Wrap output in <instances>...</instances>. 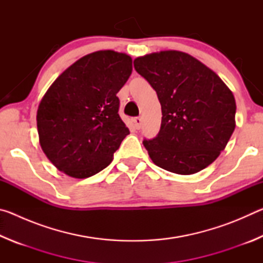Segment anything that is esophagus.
Masks as SVG:
<instances>
[{"label":"esophagus","instance_id":"esophagus-1","mask_svg":"<svg viewBox=\"0 0 263 263\" xmlns=\"http://www.w3.org/2000/svg\"><path fill=\"white\" fill-rule=\"evenodd\" d=\"M135 126H136V128L137 130H139V128L141 127V124H142V119H141V117H136L135 118Z\"/></svg>","mask_w":263,"mask_h":263}]
</instances>
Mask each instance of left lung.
I'll return each mask as SVG.
<instances>
[{
  "mask_svg": "<svg viewBox=\"0 0 263 263\" xmlns=\"http://www.w3.org/2000/svg\"><path fill=\"white\" fill-rule=\"evenodd\" d=\"M135 68L157 91L158 136L142 141L160 168L180 175L201 172L219 157L235 128V100L222 80L181 51L139 57Z\"/></svg>",
  "mask_w": 263,
  "mask_h": 263,
  "instance_id": "8db88e82",
  "label": "left lung"
}]
</instances>
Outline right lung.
<instances>
[{
  "instance_id": "right-lung-1",
  "label": "right lung",
  "mask_w": 263,
  "mask_h": 263,
  "mask_svg": "<svg viewBox=\"0 0 263 263\" xmlns=\"http://www.w3.org/2000/svg\"><path fill=\"white\" fill-rule=\"evenodd\" d=\"M132 73L125 53L97 51L60 74L37 111L39 144L66 175L87 179L108 167L130 131L118 115L117 92Z\"/></svg>"
}]
</instances>
